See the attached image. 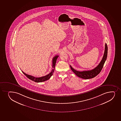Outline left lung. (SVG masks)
Wrapping results in <instances>:
<instances>
[{"mask_svg": "<svg viewBox=\"0 0 121 121\" xmlns=\"http://www.w3.org/2000/svg\"><path fill=\"white\" fill-rule=\"evenodd\" d=\"M107 51H108V48H107V44L105 43V52H104L103 57L99 64L93 69L90 70L78 71L74 69L73 68H72V67L70 65L71 69H72V70L74 73L78 77L84 79H88L93 78L99 74L103 68L104 64H105V61H106L107 58Z\"/></svg>", "mask_w": 121, "mask_h": 121, "instance_id": "1", "label": "left lung"}]
</instances>
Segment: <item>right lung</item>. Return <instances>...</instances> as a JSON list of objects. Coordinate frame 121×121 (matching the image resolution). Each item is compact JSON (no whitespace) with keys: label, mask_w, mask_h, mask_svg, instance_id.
Instances as JSON below:
<instances>
[{"label":"right lung","mask_w":121,"mask_h":121,"mask_svg":"<svg viewBox=\"0 0 121 121\" xmlns=\"http://www.w3.org/2000/svg\"><path fill=\"white\" fill-rule=\"evenodd\" d=\"M58 56H56L54 57H53L52 60V70L51 72L50 73H49L47 75L45 76H42L41 77H35L34 76H32L31 75L27 74L26 73H25V72H23V71H22V72H23V73L28 78L30 79V80H32L33 81L35 82H42L45 81L46 80H49L51 77L52 76L53 74L54 71L55 67L56 65V60L57 58L58 57Z\"/></svg>","instance_id":"1"}]
</instances>
